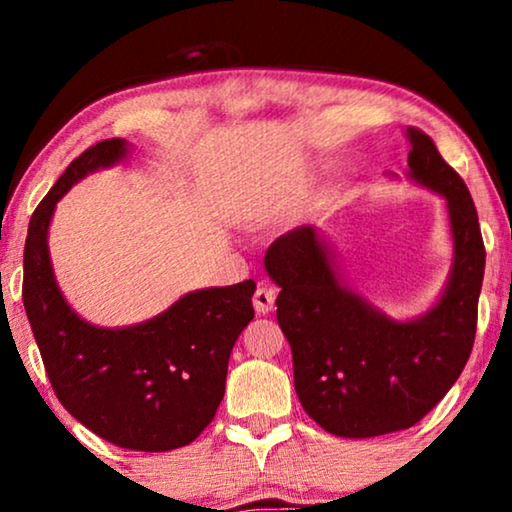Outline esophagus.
Here are the masks:
<instances>
[{"mask_svg": "<svg viewBox=\"0 0 512 512\" xmlns=\"http://www.w3.org/2000/svg\"><path fill=\"white\" fill-rule=\"evenodd\" d=\"M272 305H275V291H272L270 286L258 284V289L254 293V310L258 314H268L272 310Z\"/></svg>", "mask_w": 512, "mask_h": 512, "instance_id": "esophagus-1", "label": "esophagus"}]
</instances>
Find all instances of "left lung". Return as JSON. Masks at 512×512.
<instances>
[{
  "label": "left lung",
  "instance_id": "8db88e82",
  "mask_svg": "<svg viewBox=\"0 0 512 512\" xmlns=\"http://www.w3.org/2000/svg\"><path fill=\"white\" fill-rule=\"evenodd\" d=\"M405 139V177L443 198L452 240L450 275L429 310L396 319L356 293L317 226L277 237L263 258L279 286L277 321L291 345L300 405L340 438H375L417 424L457 382L475 340L485 275L478 212L431 137L408 128Z\"/></svg>",
  "mask_w": 512,
  "mask_h": 512
}]
</instances>
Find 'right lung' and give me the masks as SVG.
Here are the masks:
<instances>
[{"mask_svg":"<svg viewBox=\"0 0 512 512\" xmlns=\"http://www.w3.org/2000/svg\"><path fill=\"white\" fill-rule=\"evenodd\" d=\"M132 146L104 139L72 160L34 209L25 240L23 303L55 396L69 415L125 450L193 443L226 391L228 359L254 319V279L188 291L156 317L104 328L76 314L55 279L48 228L69 188L123 163Z\"/></svg>","mask_w":512,"mask_h":512,"instance_id":"right-lung-1","label":"right lung"}]
</instances>
